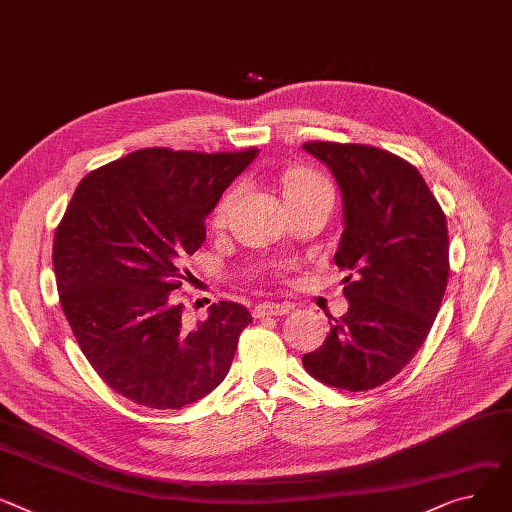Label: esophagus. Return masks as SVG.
Segmentation results:
<instances>
[{"instance_id":"34e87169","label":"esophagus","mask_w":512,"mask_h":512,"mask_svg":"<svg viewBox=\"0 0 512 512\" xmlns=\"http://www.w3.org/2000/svg\"><path fill=\"white\" fill-rule=\"evenodd\" d=\"M292 311V304H278V302H261L255 306L253 315L257 319H263V317H282V315H288Z\"/></svg>"}]
</instances>
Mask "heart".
Here are the masks:
<instances>
[{
    "label": "heart",
    "mask_w": 512,
    "mask_h": 512,
    "mask_svg": "<svg viewBox=\"0 0 512 512\" xmlns=\"http://www.w3.org/2000/svg\"><path fill=\"white\" fill-rule=\"evenodd\" d=\"M319 187H329V183L321 175L313 173V170H296V173H292L286 179L284 193H286V197H290V195H300V193L313 191V189H319ZM232 199H234V191H228V193L222 195V199L214 206V210L210 214V224L214 228L224 226L228 210L232 206Z\"/></svg>",
    "instance_id": "1"
}]
</instances>
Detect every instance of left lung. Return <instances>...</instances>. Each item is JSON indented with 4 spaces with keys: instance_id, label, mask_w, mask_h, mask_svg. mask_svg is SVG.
<instances>
[{
    "instance_id": "left-lung-1",
    "label": "left lung",
    "mask_w": 512,
    "mask_h": 512,
    "mask_svg": "<svg viewBox=\"0 0 512 512\" xmlns=\"http://www.w3.org/2000/svg\"><path fill=\"white\" fill-rule=\"evenodd\" d=\"M344 195L335 265L348 269L350 309L333 319L302 364L317 381L368 391L410 362L436 319L449 280L447 216L418 168L364 144L306 142Z\"/></svg>"
}]
</instances>
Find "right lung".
<instances>
[{
  "label": "right lung",
  "instance_id": "right-lung-1",
  "mask_svg": "<svg viewBox=\"0 0 512 512\" xmlns=\"http://www.w3.org/2000/svg\"><path fill=\"white\" fill-rule=\"evenodd\" d=\"M255 156L144 148L76 187L53 241L59 302L98 377L129 401L181 410L228 374L251 313L214 302L187 331L175 290L208 214Z\"/></svg>",
  "mask_w": 512,
  "mask_h": 512
}]
</instances>
